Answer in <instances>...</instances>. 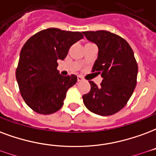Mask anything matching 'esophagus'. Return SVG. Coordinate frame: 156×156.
<instances>
[{
  "mask_svg": "<svg viewBox=\"0 0 156 156\" xmlns=\"http://www.w3.org/2000/svg\"><path fill=\"white\" fill-rule=\"evenodd\" d=\"M78 82L83 81V78H82L81 76H78Z\"/></svg>",
  "mask_w": 156,
  "mask_h": 156,
  "instance_id": "1",
  "label": "esophagus"
}]
</instances>
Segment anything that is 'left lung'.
<instances>
[{
    "label": "left lung",
    "instance_id": "obj_1",
    "mask_svg": "<svg viewBox=\"0 0 156 156\" xmlns=\"http://www.w3.org/2000/svg\"><path fill=\"white\" fill-rule=\"evenodd\" d=\"M83 34L98 48L93 72L102 78L99 87L89 82L91 90L83 96V103L93 113L113 115L125 107L136 85L138 66L133 50L124 39L109 31H85Z\"/></svg>",
    "mask_w": 156,
    "mask_h": 156
}]
</instances>
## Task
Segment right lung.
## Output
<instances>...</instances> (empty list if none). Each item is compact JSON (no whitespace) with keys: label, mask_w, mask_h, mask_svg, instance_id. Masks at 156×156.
Returning <instances> with one entry per match:
<instances>
[{"label":"right lung","mask_w":156,"mask_h":156,"mask_svg":"<svg viewBox=\"0 0 156 156\" xmlns=\"http://www.w3.org/2000/svg\"><path fill=\"white\" fill-rule=\"evenodd\" d=\"M83 38L81 32L49 28L24 44L16 76L23 99L35 112L49 115L63 107L67 91L77 83V76L61 75L58 60H63L69 48Z\"/></svg>","instance_id":"right-lung-1"}]
</instances>
